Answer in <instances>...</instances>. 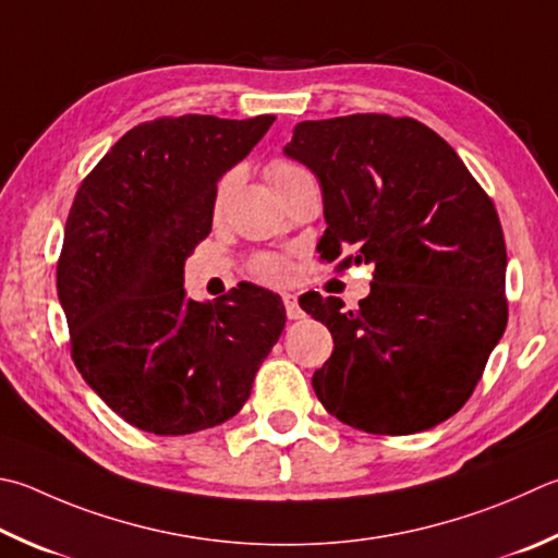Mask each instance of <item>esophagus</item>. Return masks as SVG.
Instances as JSON below:
<instances>
[{
    "label": "esophagus",
    "instance_id": "1",
    "mask_svg": "<svg viewBox=\"0 0 558 558\" xmlns=\"http://www.w3.org/2000/svg\"><path fill=\"white\" fill-rule=\"evenodd\" d=\"M282 305H286L288 319H302V317H305V312H302L300 300H298L295 292H286V295H282Z\"/></svg>",
    "mask_w": 558,
    "mask_h": 558
}]
</instances>
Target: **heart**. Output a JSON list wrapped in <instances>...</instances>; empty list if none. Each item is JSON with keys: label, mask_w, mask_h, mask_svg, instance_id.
Returning a JSON list of instances; mask_svg holds the SVG:
<instances>
[{"label": "heart", "mask_w": 558, "mask_h": 558, "mask_svg": "<svg viewBox=\"0 0 558 558\" xmlns=\"http://www.w3.org/2000/svg\"><path fill=\"white\" fill-rule=\"evenodd\" d=\"M300 175H307V170L295 166V163H290V160H272V163L268 166V178H270L272 185H276L278 192L286 187L288 182H292ZM231 185H234V175H227L225 180L219 182L217 197H215L217 209L225 205V199L229 197V192H231ZM253 272H256L260 280L282 282V280H288V276H290V266H288V260L280 258V256H260L256 263H253Z\"/></svg>", "instance_id": "b5f03b06"}]
</instances>
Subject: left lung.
<instances>
[{
	"label": "left lung",
	"mask_w": 558,
	"mask_h": 558,
	"mask_svg": "<svg viewBox=\"0 0 558 558\" xmlns=\"http://www.w3.org/2000/svg\"><path fill=\"white\" fill-rule=\"evenodd\" d=\"M282 150L319 180V256L353 246V263L376 268L359 310L319 292L300 300L333 337L312 376L319 402L371 434L437 427L471 398L508 324L490 197L437 131L408 117L300 121Z\"/></svg>",
	"instance_id": "1"
}]
</instances>
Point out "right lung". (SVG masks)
I'll return each instance as SVG.
<instances>
[{"mask_svg":"<svg viewBox=\"0 0 558 558\" xmlns=\"http://www.w3.org/2000/svg\"><path fill=\"white\" fill-rule=\"evenodd\" d=\"M276 117L185 114L126 131L80 185L58 260V300L80 376L121 420L180 437L244 408L286 329L276 292L244 282L187 298L185 260L211 231L217 182Z\"/></svg>","mask_w":558,"mask_h":558,"instance_id":"obj_1","label":"right lung"}]
</instances>
